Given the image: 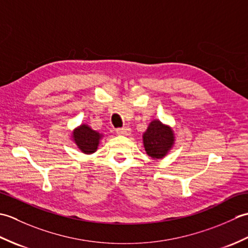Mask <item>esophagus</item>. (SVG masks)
<instances>
[{
	"mask_svg": "<svg viewBox=\"0 0 248 248\" xmlns=\"http://www.w3.org/2000/svg\"><path fill=\"white\" fill-rule=\"evenodd\" d=\"M131 132V130L127 127H124V128H119L116 130V133H117L118 135H129Z\"/></svg>",
	"mask_w": 248,
	"mask_h": 248,
	"instance_id": "34e87169",
	"label": "esophagus"
}]
</instances>
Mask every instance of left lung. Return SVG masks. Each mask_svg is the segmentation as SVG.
<instances>
[{
    "instance_id": "8db88e82",
    "label": "left lung",
    "mask_w": 248,
    "mask_h": 248,
    "mask_svg": "<svg viewBox=\"0 0 248 248\" xmlns=\"http://www.w3.org/2000/svg\"><path fill=\"white\" fill-rule=\"evenodd\" d=\"M143 144L146 154L152 159L164 157L175 144V134L170 125L155 119L149 124L143 134Z\"/></svg>"
}]
</instances>
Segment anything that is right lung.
Here are the masks:
<instances>
[{
  "label": "right lung",
  "instance_id": "obj_1",
  "mask_svg": "<svg viewBox=\"0 0 248 248\" xmlns=\"http://www.w3.org/2000/svg\"><path fill=\"white\" fill-rule=\"evenodd\" d=\"M72 139L83 154L92 155L97 151L102 134L93 130L88 124H83L73 130Z\"/></svg>",
  "mask_w": 248,
  "mask_h": 248
}]
</instances>
